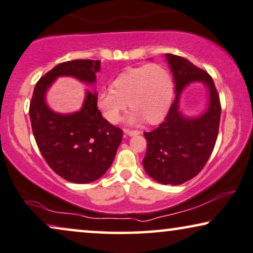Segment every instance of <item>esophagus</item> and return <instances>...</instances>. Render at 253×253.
I'll return each mask as SVG.
<instances>
[{
    "mask_svg": "<svg viewBox=\"0 0 253 253\" xmlns=\"http://www.w3.org/2000/svg\"><path fill=\"white\" fill-rule=\"evenodd\" d=\"M124 133L128 136H133V135H139L140 132L139 130H132V129H125Z\"/></svg>",
    "mask_w": 253,
    "mask_h": 253,
    "instance_id": "obj_1",
    "label": "esophagus"
}]
</instances>
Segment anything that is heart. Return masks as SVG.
<instances>
[{"mask_svg":"<svg viewBox=\"0 0 253 253\" xmlns=\"http://www.w3.org/2000/svg\"><path fill=\"white\" fill-rule=\"evenodd\" d=\"M174 85L170 73L161 64L150 63L129 68L112 82L111 88L101 89L97 94V106L108 123L117 124L127 106L134 108L128 124L145 119L158 124L170 107Z\"/></svg>","mask_w":253,"mask_h":253,"instance_id":"b5f03b06","label":"heart"}]
</instances>
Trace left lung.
Returning <instances> with one entry per match:
<instances>
[{
	"instance_id": "obj_1",
	"label": "left lung",
	"mask_w": 253,
	"mask_h": 253,
	"mask_svg": "<svg viewBox=\"0 0 253 253\" xmlns=\"http://www.w3.org/2000/svg\"><path fill=\"white\" fill-rule=\"evenodd\" d=\"M174 77L175 100L158 128L143 133L147 140L143 168L161 184L177 185L202 170L215 147L220 119V104L212 78L183 57L166 53ZM201 82L208 91V104L202 114L185 116L179 110L181 92L188 84Z\"/></svg>"
}]
</instances>
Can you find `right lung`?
Segmentation results:
<instances>
[{
    "instance_id": "obj_1",
    "label": "right lung",
    "mask_w": 253,
    "mask_h": 253,
    "mask_svg": "<svg viewBox=\"0 0 253 253\" xmlns=\"http://www.w3.org/2000/svg\"><path fill=\"white\" fill-rule=\"evenodd\" d=\"M100 60L76 59L55 66L35 86L30 121L36 143L56 174L72 183H89L111 167L123 130L111 125L97 107V92L86 89L81 110L59 113L49 107L46 93L59 77H72L93 86Z\"/></svg>"
}]
</instances>
